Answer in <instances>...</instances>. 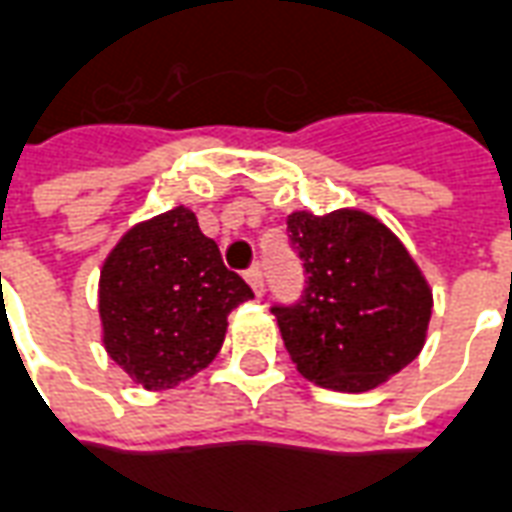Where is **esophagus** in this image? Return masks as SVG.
Wrapping results in <instances>:
<instances>
[{
    "instance_id": "obj_1",
    "label": "esophagus",
    "mask_w": 512,
    "mask_h": 512,
    "mask_svg": "<svg viewBox=\"0 0 512 512\" xmlns=\"http://www.w3.org/2000/svg\"><path fill=\"white\" fill-rule=\"evenodd\" d=\"M245 280L251 283V288L256 291V297H261V294H264V275H261L259 264H253L251 270L245 272Z\"/></svg>"
}]
</instances>
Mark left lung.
Masks as SVG:
<instances>
[{"mask_svg": "<svg viewBox=\"0 0 512 512\" xmlns=\"http://www.w3.org/2000/svg\"><path fill=\"white\" fill-rule=\"evenodd\" d=\"M286 224L305 291L272 313L297 370L318 386L356 394L416 359L432 288L397 234L361 210H299Z\"/></svg>", "mask_w": 512, "mask_h": 512, "instance_id": "obj_1", "label": "left lung"}]
</instances>
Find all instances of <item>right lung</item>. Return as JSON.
<instances>
[{"label": "right lung", "mask_w": 512, "mask_h": 512, "mask_svg": "<svg viewBox=\"0 0 512 512\" xmlns=\"http://www.w3.org/2000/svg\"><path fill=\"white\" fill-rule=\"evenodd\" d=\"M253 291L226 270L197 215L175 207L121 237L99 275V318L110 359L142 388L194 378L221 351L226 318Z\"/></svg>", "instance_id": "1"}]
</instances>
